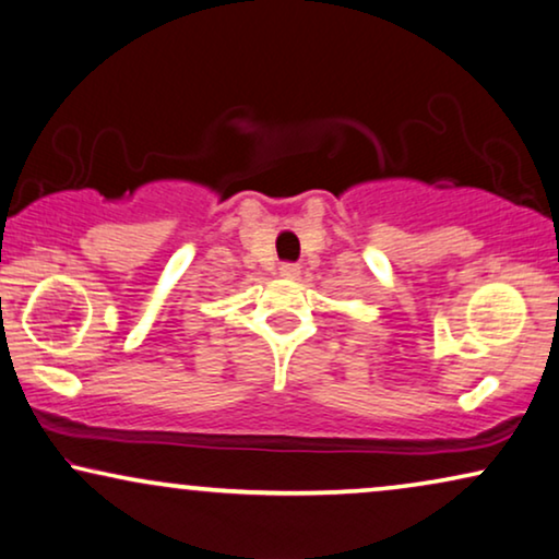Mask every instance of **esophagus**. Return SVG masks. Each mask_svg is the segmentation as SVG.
Instances as JSON below:
<instances>
[{"instance_id":"34e87169","label":"esophagus","mask_w":559,"mask_h":559,"mask_svg":"<svg viewBox=\"0 0 559 559\" xmlns=\"http://www.w3.org/2000/svg\"><path fill=\"white\" fill-rule=\"evenodd\" d=\"M278 273L284 275V278H299V273H301V267L296 265V263H281V267H278Z\"/></svg>"}]
</instances>
